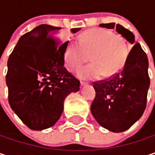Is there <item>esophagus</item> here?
<instances>
[{
  "mask_svg": "<svg viewBox=\"0 0 155 155\" xmlns=\"http://www.w3.org/2000/svg\"><path fill=\"white\" fill-rule=\"evenodd\" d=\"M87 84H88V82L83 81H81V86H84V85H87Z\"/></svg>",
  "mask_w": 155,
  "mask_h": 155,
  "instance_id": "1",
  "label": "esophagus"
}]
</instances>
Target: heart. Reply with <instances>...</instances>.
I'll use <instances>...</instances> for the list:
<instances>
[{"mask_svg": "<svg viewBox=\"0 0 155 155\" xmlns=\"http://www.w3.org/2000/svg\"><path fill=\"white\" fill-rule=\"evenodd\" d=\"M129 49L125 40L104 28H93L83 32L79 40L68 41L64 51V64L72 72L78 71L82 64H91L79 72L82 79H96L103 74L111 77L117 74L125 64Z\"/></svg>", "mask_w": 155, "mask_h": 155, "instance_id": "1", "label": "heart"}]
</instances>
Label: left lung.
<instances>
[{"mask_svg":"<svg viewBox=\"0 0 155 155\" xmlns=\"http://www.w3.org/2000/svg\"><path fill=\"white\" fill-rule=\"evenodd\" d=\"M114 25L100 24L99 26L113 29ZM115 29L133 46L119 73L93 82L96 97L91 110L102 127L113 132H122L142 116L147 107L150 78L147 56L135 41L133 34L120 25H116Z\"/></svg>","mask_w":155,"mask_h":155,"instance_id":"obj_1","label":"left lung"}]
</instances>
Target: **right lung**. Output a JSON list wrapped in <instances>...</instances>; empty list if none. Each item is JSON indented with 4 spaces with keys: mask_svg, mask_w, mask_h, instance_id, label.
<instances>
[{
    "mask_svg": "<svg viewBox=\"0 0 155 155\" xmlns=\"http://www.w3.org/2000/svg\"><path fill=\"white\" fill-rule=\"evenodd\" d=\"M61 27L41 25L20 37L8 60V103L19 119L33 130L53 126L60 118L64 101L80 90V81L64 66L69 41L56 35ZM81 28H73L76 33Z\"/></svg>",
    "mask_w": 155,
    "mask_h": 155,
    "instance_id": "add662e5",
    "label": "right lung"
}]
</instances>
